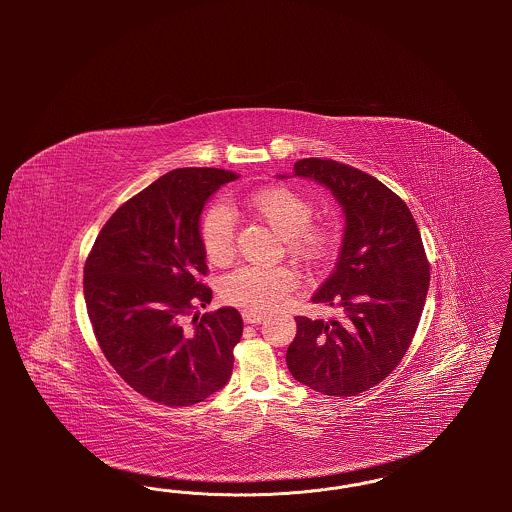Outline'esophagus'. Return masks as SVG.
Returning <instances> with one entry per match:
<instances>
[{
    "label": "esophagus",
    "instance_id": "1",
    "mask_svg": "<svg viewBox=\"0 0 512 512\" xmlns=\"http://www.w3.org/2000/svg\"><path fill=\"white\" fill-rule=\"evenodd\" d=\"M242 317H244L245 324H259L265 320L263 313H255V311H247V309L242 313Z\"/></svg>",
    "mask_w": 512,
    "mask_h": 512
}]
</instances>
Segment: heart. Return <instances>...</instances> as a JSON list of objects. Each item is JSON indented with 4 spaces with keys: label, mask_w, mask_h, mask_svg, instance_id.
Masks as SVG:
<instances>
[{
    "label": "heart",
    "mask_w": 512,
    "mask_h": 512,
    "mask_svg": "<svg viewBox=\"0 0 512 512\" xmlns=\"http://www.w3.org/2000/svg\"><path fill=\"white\" fill-rule=\"evenodd\" d=\"M245 207L263 220L284 240V249L303 265L324 263L334 249V230L326 224H313V203L288 186H265L245 197ZM199 240L213 263H224L234 255L236 220L232 211L215 203L199 220ZM295 286L290 268L242 267L222 280L224 301L247 311L265 313L280 305Z\"/></svg>",
    "instance_id": "b5f03b06"
}]
</instances>
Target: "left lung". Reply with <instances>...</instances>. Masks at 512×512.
<instances>
[{
    "mask_svg": "<svg viewBox=\"0 0 512 512\" xmlns=\"http://www.w3.org/2000/svg\"><path fill=\"white\" fill-rule=\"evenodd\" d=\"M292 176L330 190L345 226L336 268L313 295V303L340 307L341 317H295L286 363L311 390L359 395L388 378L413 341L430 286L422 238L405 201L366 172L311 157Z\"/></svg>",
    "mask_w": 512,
    "mask_h": 512,
    "instance_id": "left-lung-1",
    "label": "left lung"
}]
</instances>
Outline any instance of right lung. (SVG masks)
<instances>
[{
    "mask_svg": "<svg viewBox=\"0 0 512 512\" xmlns=\"http://www.w3.org/2000/svg\"><path fill=\"white\" fill-rule=\"evenodd\" d=\"M238 174L176 169L128 199L105 222L84 267V299L99 347L122 380L147 399L188 407L232 376L244 322L234 307L184 326L213 292L199 220L209 197Z\"/></svg>",
    "mask_w": 512,
    "mask_h": 512,
    "instance_id": "add662e5",
    "label": "right lung"
}]
</instances>
